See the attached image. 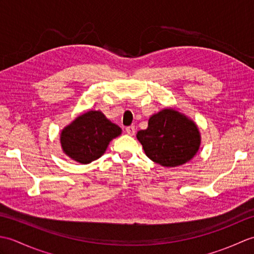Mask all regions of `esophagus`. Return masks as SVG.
<instances>
[{"label":"esophagus","mask_w":254,"mask_h":254,"mask_svg":"<svg viewBox=\"0 0 254 254\" xmlns=\"http://www.w3.org/2000/svg\"><path fill=\"white\" fill-rule=\"evenodd\" d=\"M126 132L128 134V135H134V134H135V127L134 126H130V127H127V128H126Z\"/></svg>","instance_id":"1"}]
</instances>
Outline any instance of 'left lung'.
<instances>
[{
	"label": "left lung",
	"mask_w": 254,
	"mask_h": 254,
	"mask_svg": "<svg viewBox=\"0 0 254 254\" xmlns=\"http://www.w3.org/2000/svg\"><path fill=\"white\" fill-rule=\"evenodd\" d=\"M136 137L147 157L164 167H177L190 161L201 144L196 124L172 108L150 117L146 130L138 131Z\"/></svg>",
	"instance_id": "1"
}]
</instances>
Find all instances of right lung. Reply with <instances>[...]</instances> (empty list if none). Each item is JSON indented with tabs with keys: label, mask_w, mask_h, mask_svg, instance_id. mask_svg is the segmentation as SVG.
Wrapping results in <instances>:
<instances>
[{
	"label": "right lung",
	"mask_w": 254,
	"mask_h": 254,
	"mask_svg": "<svg viewBox=\"0 0 254 254\" xmlns=\"http://www.w3.org/2000/svg\"><path fill=\"white\" fill-rule=\"evenodd\" d=\"M117 124L101 111L90 110L80 115L61 132L63 152L80 164H89L101 157L110 141L121 134Z\"/></svg>",
	"instance_id": "right-lung-1"
}]
</instances>
